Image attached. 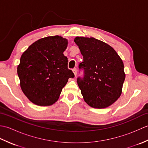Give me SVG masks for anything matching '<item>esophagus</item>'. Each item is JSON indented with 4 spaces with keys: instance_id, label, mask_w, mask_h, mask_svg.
Returning a JSON list of instances; mask_svg holds the SVG:
<instances>
[{
    "instance_id": "esophagus-1",
    "label": "esophagus",
    "mask_w": 148,
    "mask_h": 148,
    "mask_svg": "<svg viewBox=\"0 0 148 148\" xmlns=\"http://www.w3.org/2000/svg\"><path fill=\"white\" fill-rule=\"evenodd\" d=\"M72 71H73L74 74L75 75V76H76V75H77V69L76 68H74L73 69H72Z\"/></svg>"
}]
</instances>
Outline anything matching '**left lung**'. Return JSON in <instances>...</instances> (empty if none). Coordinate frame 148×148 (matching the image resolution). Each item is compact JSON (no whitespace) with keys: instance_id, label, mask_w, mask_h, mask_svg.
Here are the masks:
<instances>
[{"instance_id":"left-lung-1","label":"left lung","mask_w":148,"mask_h":148,"mask_svg":"<svg viewBox=\"0 0 148 148\" xmlns=\"http://www.w3.org/2000/svg\"><path fill=\"white\" fill-rule=\"evenodd\" d=\"M83 62L79 69L84 76L77 83L85 101L93 108L111 106L120 97L125 79L124 65L115 50L93 37H76Z\"/></svg>"}]
</instances>
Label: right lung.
Here are the masks:
<instances>
[{"label":"right lung","mask_w":148,"mask_h":148,"mask_svg":"<svg viewBox=\"0 0 148 148\" xmlns=\"http://www.w3.org/2000/svg\"><path fill=\"white\" fill-rule=\"evenodd\" d=\"M67 45L61 36H49L34 42L22 54L17 72L21 88L32 103L53 104L68 79L74 77L63 53Z\"/></svg>","instance_id":"right-lung-1"}]
</instances>
